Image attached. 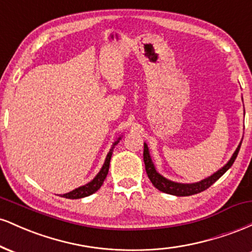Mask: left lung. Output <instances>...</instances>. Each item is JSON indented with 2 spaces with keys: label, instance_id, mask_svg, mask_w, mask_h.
<instances>
[{
  "label": "left lung",
  "instance_id": "1",
  "mask_svg": "<svg viewBox=\"0 0 252 252\" xmlns=\"http://www.w3.org/2000/svg\"><path fill=\"white\" fill-rule=\"evenodd\" d=\"M242 142L238 144L237 149L235 150L232 156H231L230 160L227 161L226 164L221 167L220 169L217 170L216 173H213L212 175L209 176V178L204 179V180L193 182V184H181V182H175L172 180H168L167 178H164L163 175H161L160 173L158 172L154 166V162L152 160V156L149 154V148L148 144L144 143V150H143V161L144 166H146V172L148 174L149 180L152 181V184L161 192L167 193V194H172L176 196H187V195H193L196 194V193H200L202 190L207 189L211 185H213L215 182L218 180L220 176L224 174L226 170L232 166L233 162H235L237 155H238L239 149H241Z\"/></svg>",
  "mask_w": 252,
  "mask_h": 252
}]
</instances>
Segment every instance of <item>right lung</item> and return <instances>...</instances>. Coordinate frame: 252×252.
Returning a JSON list of instances; mask_svg holds the SVG:
<instances>
[{"mask_svg":"<svg viewBox=\"0 0 252 252\" xmlns=\"http://www.w3.org/2000/svg\"><path fill=\"white\" fill-rule=\"evenodd\" d=\"M121 138H122V136H120V137H118L117 140L112 143L111 148H110L108 155H106V158H105V161H104L103 167L100 168L99 172H98V174L94 176L91 181L88 182L86 185H83V186L78 187V189H76L71 190V192L65 193V194H63L62 196H63V198H67V199H80V198H85V196H89V195L94 194V192H97V190L100 189V186L103 185L106 175H108L109 167H110V160H111L112 152H114L115 146L120 142Z\"/></svg>","mask_w":252,"mask_h":252,"instance_id":"1","label":"right lung"}]
</instances>
